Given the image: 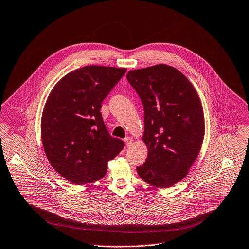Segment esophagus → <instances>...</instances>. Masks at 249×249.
I'll return each mask as SVG.
<instances>
[{
	"instance_id": "1",
	"label": "esophagus",
	"mask_w": 249,
	"mask_h": 249,
	"mask_svg": "<svg viewBox=\"0 0 249 249\" xmlns=\"http://www.w3.org/2000/svg\"><path fill=\"white\" fill-rule=\"evenodd\" d=\"M125 143H126L127 147H130L133 143V138L132 137H126L125 138Z\"/></svg>"
}]
</instances>
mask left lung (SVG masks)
I'll use <instances>...</instances> for the list:
<instances>
[{"mask_svg":"<svg viewBox=\"0 0 249 249\" xmlns=\"http://www.w3.org/2000/svg\"><path fill=\"white\" fill-rule=\"evenodd\" d=\"M127 80L145 113L142 140L148 157L137 172L150 185L171 187L188 174L203 144L205 118L199 95L181 72L164 64L129 71Z\"/></svg>","mask_w":249,"mask_h":249,"instance_id":"8db88e82","label":"left lung"}]
</instances>
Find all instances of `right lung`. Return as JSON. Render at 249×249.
Listing matches in <instances>:
<instances>
[{
    "instance_id": "1",
    "label": "right lung",
    "mask_w": 249,
    "mask_h": 249,
    "mask_svg": "<svg viewBox=\"0 0 249 249\" xmlns=\"http://www.w3.org/2000/svg\"><path fill=\"white\" fill-rule=\"evenodd\" d=\"M126 71L86 66L63 77L49 93L41 141L48 161L68 181L82 185L101 179L107 162L124 148V142L106 130L100 108Z\"/></svg>"
}]
</instances>
